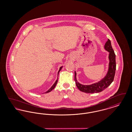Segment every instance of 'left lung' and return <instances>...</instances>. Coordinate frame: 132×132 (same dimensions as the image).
I'll return each instance as SVG.
<instances>
[{
    "label": "left lung",
    "mask_w": 132,
    "mask_h": 132,
    "mask_svg": "<svg viewBox=\"0 0 132 132\" xmlns=\"http://www.w3.org/2000/svg\"><path fill=\"white\" fill-rule=\"evenodd\" d=\"M105 50L109 52L108 69L105 76L100 81L89 85H84L78 82L76 78V72L75 71V81L76 86L82 92L94 94L98 93L106 88L113 82L116 71V55L112 47L110 39H108L104 45Z\"/></svg>",
    "instance_id": "1"
}]
</instances>
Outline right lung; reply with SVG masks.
<instances>
[{
  "label": "right lung",
  "mask_w": 132,
  "mask_h": 132,
  "mask_svg": "<svg viewBox=\"0 0 132 132\" xmlns=\"http://www.w3.org/2000/svg\"><path fill=\"white\" fill-rule=\"evenodd\" d=\"M62 67H63V66H61V67H60V68H59V71H58V74H59V72L60 71V70L62 69ZM57 82H58V77H57V79L56 81L54 83V84L52 86V87H51V88L47 90V91H46L45 93H49V92H50L52 89H53L55 87V86H56V85L57 83Z\"/></svg>",
  "instance_id": "1"
}]
</instances>
